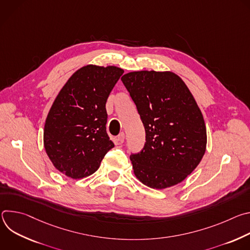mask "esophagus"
I'll return each mask as SVG.
<instances>
[{"instance_id": "1", "label": "esophagus", "mask_w": 250, "mask_h": 250, "mask_svg": "<svg viewBox=\"0 0 250 250\" xmlns=\"http://www.w3.org/2000/svg\"><path fill=\"white\" fill-rule=\"evenodd\" d=\"M125 132H121V133L119 134V136H118V140L121 142V144H123V142L125 141Z\"/></svg>"}]
</instances>
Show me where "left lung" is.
<instances>
[{
	"label": "left lung",
	"mask_w": 250,
	"mask_h": 250,
	"mask_svg": "<svg viewBox=\"0 0 250 250\" xmlns=\"http://www.w3.org/2000/svg\"><path fill=\"white\" fill-rule=\"evenodd\" d=\"M122 81L146 133L144 149L129 157L137 180L158 190L181 183L207 147L206 125L195 98L171 71H133Z\"/></svg>",
	"instance_id": "8db88e82"
}]
</instances>
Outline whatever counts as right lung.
<instances>
[{"mask_svg": "<svg viewBox=\"0 0 250 250\" xmlns=\"http://www.w3.org/2000/svg\"><path fill=\"white\" fill-rule=\"evenodd\" d=\"M124 69L89 64L71 76L45 120L43 145L53 166L72 179L98 170L114 147L105 131V102Z\"/></svg>", "mask_w": 250, "mask_h": 250, "instance_id": "add662e5", "label": "right lung"}]
</instances>
